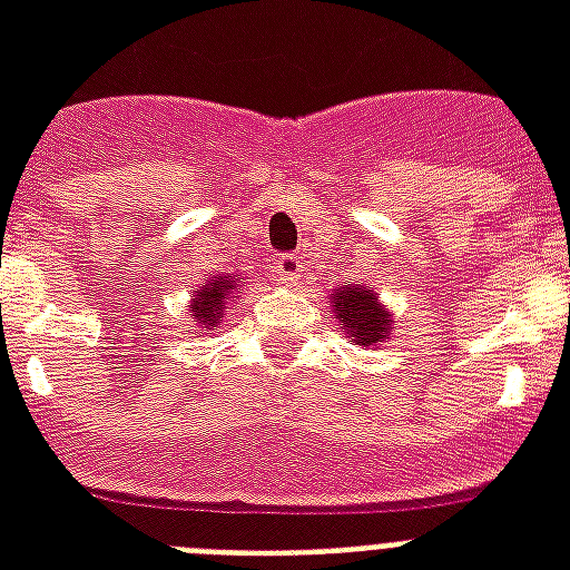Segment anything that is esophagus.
Returning <instances> with one entry per match:
<instances>
[{"mask_svg":"<svg viewBox=\"0 0 570 570\" xmlns=\"http://www.w3.org/2000/svg\"><path fill=\"white\" fill-rule=\"evenodd\" d=\"M302 272H304L302 259L293 257V254H286V257H277L275 275L284 286H298V281H302Z\"/></svg>","mask_w":570,"mask_h":570,"instance_id":"esophagus-1","label":"esophagus"}]
</instances>
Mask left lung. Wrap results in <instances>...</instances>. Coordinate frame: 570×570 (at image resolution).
<instances>
[{
	"instance_id": "left-lung-1",
	"label": "left lung",
	"mask_w": 570,
	"mask_h": 570,
	"mask_svg": "<svg viewBox=\"0 0 570 570\" xmlns=\"http://www.w3.org/2000/svg\"><path fill=\"white\" fill-rule=\"evenodd\" d=\"M331 311L355 346H381L393 334V313L381 304L373 286H337L331 293Z\"/></svg>"
}]
</instances>
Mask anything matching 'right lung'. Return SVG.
Returning a JSON list of instances; mask_svg holds the SVG:
<instances>
[{
  "mask_svg": "<svg viewBox=\"0 0 570 570\" xmlns=\"http://www.w3.org/2000/svg\"><path fill=\"white\" fill-rule=\"evenodd\" d=\"M245 286V277H236L230 272L213 275L206 284L195 289L189 302V316L200 331H215L222 325V316H227L230 304L236 307V293Z\"/></svg>",
  "mask_w": 570,
  "mask_h": 570,
  "instance_id": "add662e5",
  "label": "right lung"
}]
</instances>
